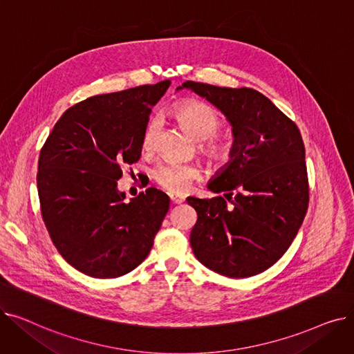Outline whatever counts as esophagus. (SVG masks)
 <instances>
[{
	"label": "esophagus",
	"mask_w": 354,
	"mask_h": 354,
	"mask_svg": "<svg viewBox=\"0 0 354 354\" xmlns=\"http://www.w3.org/2000/svg\"><path fill=\"white\" fill-rule=\"evenodd\" d=\"M169 198H171V202L172 203H182L183 201H185V198L183 196H180V195H169Z\"/></svg>",
	"instance_id": "34e87169"
}]
</instances>
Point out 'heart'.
I'll return each instance as SVG.
<instances>
[{
  "label": "heart",
  "mask_w": 354,
  "mask_h": 354,
  "mask_svg": "<svg viewBox=\"0 0 354 354\" xmlns=\"http://www.w3.org/2000/svg\"><path fill=\"white\" fill-rule=\"evenodd\" d=\"M174 115L194 139L201 140L199 151L211 165L222 167L232 159V142L216 135L222 127V120L211 106L199 100H183L174 107ZM158 127V118H152L146 124L142 136L145 149L152 147ZM152 178L162 189L171 194H183L201 178V169L195 163L162 162L153 167Z\"/></svg>",
  "instance_id": "b5f03b06"
}]
</instances>
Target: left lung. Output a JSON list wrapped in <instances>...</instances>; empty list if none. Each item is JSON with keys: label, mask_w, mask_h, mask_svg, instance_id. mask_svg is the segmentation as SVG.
<instances>
[{"label": "left lung", "mask_w": 354, "mask_h": 354, "mask_svg": "<svg viewBox=\"0 0 354 354\" xmlns=\"http://www.w3.org/2000/svg\"><path fill=\"white\" fill-rule=\"evenodd\" d=\"M227 116L234 155L208 188L225 192L188 198L198 219L191 231L195 257L209 270L245 278L270 268L299 232L308 208L306 149L297 124L263 93L185 82Z\"/></svg>", "instance_id": "left-lung-1"}]
</instances>
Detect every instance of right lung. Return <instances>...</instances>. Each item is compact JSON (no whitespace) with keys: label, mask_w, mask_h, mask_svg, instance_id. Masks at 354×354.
I'll return each instance as SVG.
<instances>
[{"label":"right lung","mask_w":354,"mask_h":354,"mask_svg":"<svg viewBox=\"0 0 354 354\" xmlns=\"http://www.w3.org/2000/svg\"><path fill=\"white\" fill-rule=\"evenodd\" d=\"M171 80L88 97L67 109L41 147L37 172L41 216L54 247L86 275L116 278L151 252L169 209L147 188L124 202L122 167L140 159L151 107Z\"/></svg>","instance_id":"add662e5"}]
</instances>
